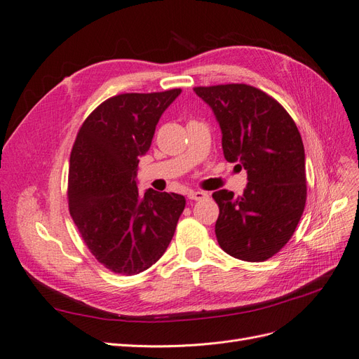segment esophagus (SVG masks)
I'll return each mask as SVG.
<instances>
[{"mask_svg":"<svg viewBox=\"0 0 359 359\" xmlns=\"http://www.w3.org/2000/svg\"><path fill=\"white\" fill-rule=\"evenodd\" d=\"M206 198H208V193L201 191V190L189 193V199H191V201H202V199H206Z\"/></svg>","mask_w":359,"mask_h":359,"instance_id":"1","label":"esophagus"}]
</instances>
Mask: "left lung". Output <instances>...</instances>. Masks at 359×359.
Returning a JSON list of instances; mask_svg holds the SVG:
<instances>
[{
	"label": "left lung",
	"mask_w": 359,
	"mask_h": 359,
	"mask_svg": "<svg viewBox=\"0 0 359 359\" xmlns=\"http://www.w3.org/2000/svg\"><path fill=\"white\" fill-rule=\"evenodd\" d=\"M222 128L224 158L247 170L243 196L219 190L215 236L227 255L264 262L295 232L307 201L306 154L298 127L276 99L245 83L193 88Z\"/></svg>",
	"instance_id": "1"
}]
</instances>
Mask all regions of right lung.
Masks as SVG:
<instances>
[{
  "mask_svg": "<svg viewBox=\"0 0 359 359\" xmlns=\"http://www.w3.org/2000/svg\"><path fill=\"white\" fill-rule=\"evenodd\" d=\"M181 94L126 93L85 119L72 148L69 210L93 256L115 274L148 269L166 252L186 199L136 186L139 157L151 147L161 114Z\"/></svg>",
  "mask_w": 359,
  "mask_h": 359,
  "instance_id": "add662e5",
  "label": "right lung"
}]
</instances>
